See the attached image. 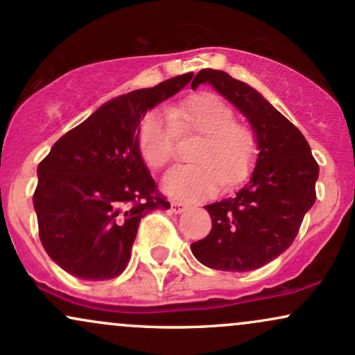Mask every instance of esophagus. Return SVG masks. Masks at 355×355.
Here are the masks:
<instances>
[{
	"label": "esophagus",
	"instance_id": "esophagus-1",
	"mask_svg": "<svg viewBox=\"0 0 355 355\" xmlns=\"http://www.w3.org/2000/svg\"><path fill=\"white\" fill-rule=\"evenodd\" d=\"M187 205H183L180 202H172L170 203V210H172V214H182V211H185Z\"/></svg>",
	"mask_w": 355,
	"mask_h": 355
}]
</instances>
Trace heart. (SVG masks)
<instances>
[{"label": "heart", "instance_id": "obj_1", "mask_svg": "<svg viewBox=\"0 0 355 355\" xmlns=\"http://www.w3.org/2000/svg\"><path fill=\"white\" fill-rule=\"evenodd\" d=\"M178 135H200L191 153L193 165L175 166L162 180L173 198L205 197L220 187L229 189L247 177L255 160L257 138L235 121L234 110L210 93L191 96L166 108V116L150 113L141 121L138 150L150 168H162L175 155Z\"/></svg>", "mask_w": 355, "mask_h": 355}]
</instances>
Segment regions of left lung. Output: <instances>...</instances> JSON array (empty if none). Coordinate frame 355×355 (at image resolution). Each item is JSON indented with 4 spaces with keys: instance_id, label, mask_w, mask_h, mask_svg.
<instances>
[{
    "instance_id": "obj_1",
    "label": "left lung",
    "mask_w": 355,
    "mask_h": 355,
    "mask_svg": "<svg viewBox=\"0 0 355 355\" xmlns=\"http://www.w3.org/2000/svg\"><path fill=\"white\" fill-rule=\"evenodd\" d=\"M202 83L211 85L247 118L259 155L245 187L205 207L211 230L191 243V254L217 270H255L292 245L315 202L319 165L299 128L250 85L210 68L198 71L191 88Z\"/></svg>"
}]
</instances>
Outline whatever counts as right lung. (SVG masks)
I'll list each match as a JSON object with an SVG mask.
<instances>
[{
  "instance_id": "right-lung-1",
  "label": "right lung",
  "mask_w": 355,
  "mask_h": 355,
  "mask_svg": "<svg viewBox=\"0 0 355 355\" xmlns=\"http://www.w3.org/2000/svg\"><path fill=\"white\" fill-rule=\"evenodd\" d=\"M193 73L107 101L51 146L38 165L33 205L55 263L83 280L125 270L140 220L170 209L146 168L138 133L145 113L189 85Z\"/></svg>"
}]
</instances>
